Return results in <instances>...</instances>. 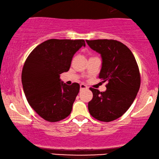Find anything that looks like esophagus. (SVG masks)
Masks as SVG:
<instances>
[{
    "mask_svg": "<svg viewBox=\"0 0 159 159\" xmlns=\"http://www.w3.org/2000/svg\"><path fill=\"white\" fill-rule=\"evenodd\" d=\"M88 86L85 85L84 84H80V90H85V89H88Z\"/></svg>",
    "mask_w": 159,
    "mask_h": 159,
    "instance_id": "obj_1",
    "label": "esophagus"
}]
</instances>
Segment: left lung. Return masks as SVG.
<instances>
[{"label":"left lung","instance_id":"left-lung-1","mask_svg":"<svg viewBox=\"0 0 159 159\" xmlns=\"http://www.w3.org/2000/svg\"><path fill=\"white\" fill-rule=\"evenodd\" d=\"M101 54L103 63L99 78L106 82V90L90 88L93 99L88 103L91 116L109 122L122 116L133 103L140 87V74L132 51L116 40H86Z\"/></svg>","mask_w":159,"mask_h":159}]
</instances>
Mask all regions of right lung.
Instances as JSON below:
<instances>
[{
    "instance_id": "right-lung-1",
    "label": "right lung",
    "mask_w": 159,
    "mask_h": 159,
    "mask_svg": "<svg viewBox=\"0 0 159 159\" xmlns=\"http://www.w3.org/2000/svg\"><path fill=\"white\" fill-rule=\"evenodd\" d=\"M84 40L50 39L38 45L26 59L21 72L24 92L30 106L43 119L57 122L71 114L80 84L66 85L60 75L68 71Z\"/></svg>"
}]
</instances>
